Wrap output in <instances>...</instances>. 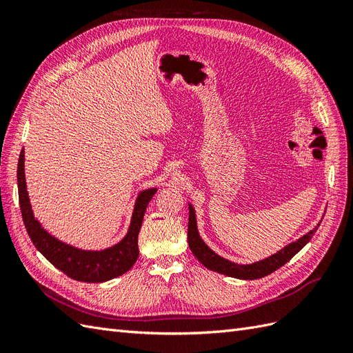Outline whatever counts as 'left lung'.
<instances>
[{"label":"left lung","mask_w":353,"mask_h":353,"mask_svg":"<svg viewBox=\"0 0 353 353\" xmlns=\"http://www.w3.org/2000/svg\"><path fill=\"white\" fill-rule=\"evenodd\" d=\"M188 209H190V216H188V245H190V250L193 252L196 258L203 265H205L208 270L232 276V279H240V280H258V279H262V276L270 275L274 271L281 268V266L290 261L299 250L303 249V245L312 239V236L316 232V230L319 227V223H318V225L312 231H309L307 234H305V236L299 239L297 241H293L288 245H285V248H283L280 252H276L275 254L270 256V258L262 259L259 262L250 263V265H239V263H234V262H230L227 259L221 258L219 254H216L212 249L208 248L205 241H203L199 236L196 213H194L193 206L188 205Z\"/></svg>","instance_id":"obj_1"}]
</instances>
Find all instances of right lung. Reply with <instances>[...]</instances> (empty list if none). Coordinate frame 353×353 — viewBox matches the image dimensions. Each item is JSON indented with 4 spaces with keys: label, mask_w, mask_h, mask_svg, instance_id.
Returning <instances> with one entry per match:
<instances>
[{
    "label": "right lung",
    "mask_w": 353,
    "mask_h": 353,
    "mask_svg": "<svg viewBox=\"0 0 353 353\" xmlns=\"http://www.w3.org/2000/svg\"><path fill=\"white\" fill-rule=\"evenodd\" d=\"M17 187H19V205L22 210L23 223L32 243L35 248L46 256L52 265L65 272L70 279L83 283H103L116 279L131 270L138 258V232L141 230V223L148 201L156 193V188H148L137 197L135 208L132 213L131 225L128 234L121 243L114 244L100 252L81 250L73 245L65 244L54 239L41 227L30 209L29 196L26 191L25 181V152L22 150L17 163Z\"/></svg>",
    "instance_id": "obj_1"
}]
</instances>
